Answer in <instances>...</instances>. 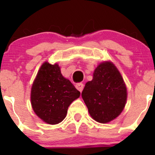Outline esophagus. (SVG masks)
<instances>
[{
	"label": "esophagus",
	"instance_id": "1",
	"mask_svg": "<svg viewBox=\"0 0 155 155\" xmlns=\"http://www.w3.org/2000/svg\"><path fill=\"white\" fill-rule=\"evenodd\" d=\"M76 88L77 89L79 92H81L84 89V84L82 83H77L76 84Z\"/></svg>",
	"mask_w": 155,
	"mask_h": 155
}]
</instances>
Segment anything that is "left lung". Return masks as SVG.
Masks as SVG:
<instances>
[{
  "mask_svg": "<svg viewBox=\"0 0 155 155\" xmlns=\"http://www.w3.org/2000/svg\"><path fill=\"white\" fill-rule=\"evenodd\" d=\"M81 96L90 116L97 122L107 123L123 110L127 89L114 65L106 62L96 68L93 79L85 84Z\"/></svg>",
  "mask_w": 155,
  "mask_h": 155,
  "instance_id": "left-lung-1",
  "label": "left lung"
}]
</instances>
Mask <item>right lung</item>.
I'll return each instance as SVG.
<instances>
[{"label":"right lung","instance_id":"obj_1","mask_svg":"<svg viewBox=\"0 0 155 155\" xmlns=\"http://www.w3.org/2000/svg\"><path fill=\"white\" fill-rule=\"evenodd\" d=\"M79 96L80 92L63 77L58 64L44 63L32 86V107L39 118L55 124L65 119L68 106Z\"/></svg>","mask_w":155,"mask_h":155}]
</instances>
